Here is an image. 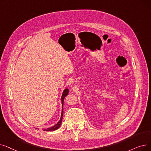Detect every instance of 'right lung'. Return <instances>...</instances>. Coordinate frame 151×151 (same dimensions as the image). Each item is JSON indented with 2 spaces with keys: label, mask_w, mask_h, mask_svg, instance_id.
I'll return each instance as SVG.
<instances>
[{
  "label": "right lung",
  "mask_w": 151,
  "mask_h": 151,
  "mask_svg": "<svg viewBox=\"0 0 151 151\" xmlns=\"http://www.w3.org/2000/svg\"><path fill=\"white\" fill-rule=\"evenodd\" d=\"M68 93V89H65L64 90V91L63 92V93H62V98H61V100H62V114H61V117H60V121L58 122V124H55V125L51 127L50 128H48V129H44L43 131H54V130H55L58 129L60 126L61 125V123H62V117H63V100H64L65 97L67 96Z\"/></svg>",
  "instance_id": "right-lung-1"
}]
</instances>
